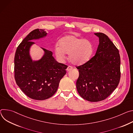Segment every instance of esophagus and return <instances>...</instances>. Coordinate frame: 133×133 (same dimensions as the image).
<instances>
[{
	"label": "esophagus",
	"instance_id": "34e87169",
	"mask_svg": "<svg viewBox=\"0 0 133 133\" xmlns=\"http://www.w3.org/2000/svg\"><path fill=\"white\" fill-rule=\"evenodd\" d=\"M72 69H73V68H72V67L71 66H68V68H67V69H66V71H69L71 70Z\"/></svg>",
	"mask_w": 133,
	"mask_h": 133
}]
</instances>
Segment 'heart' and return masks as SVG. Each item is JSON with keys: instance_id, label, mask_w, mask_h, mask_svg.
<instances>
[{"instance_id": "heart-1", "label": "heart", "mask_w": 133, "mask_h": 133, "mask_svg": "<svg viewBox=\"0 0 133 133\" xmlns=\"http://www.w3.org/2000/svg\"><path fill=\"white\" fill-rule=\"evenodd\" d=\"M54 53L58 61H63L65 54H69L70 62L75 65H82L90 60L94 48L91 42L87 39H82L74 35L63 37L58 42Z\"/></svg>"}]
</instances>
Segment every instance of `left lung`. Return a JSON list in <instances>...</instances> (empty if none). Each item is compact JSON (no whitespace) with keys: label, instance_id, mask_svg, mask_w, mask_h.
<instances>
[{"label":"left lung","instance_id":"obj_1","mask_svg":"<svg viewBox=\"0 0 133 133\" xmlns=\"http://www.w3.org/2000/svg\"><path fill=\"white\" fill-rule=\"evenodd\" d=\"M95 34L99 39L95 55L77 67L79 72L77 91L82 98L91 102L107 98L116 89L121 78L118 50L106 34Z\"/></svg>","mask_w":133,"mask_h":133}]
</instances>
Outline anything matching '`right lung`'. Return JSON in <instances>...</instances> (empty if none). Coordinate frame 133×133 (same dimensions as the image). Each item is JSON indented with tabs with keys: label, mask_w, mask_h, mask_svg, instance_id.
<instances>
[{
	"label": "right lung",
	"mask_w": 133,
	"mask_h": 133,
	"mask_svg": "<svg viewBox=\"0 0 133 133\" xmlns=\"http://www.w3.org/2000/svg\"><path fill=\"white\" fill-rule=\"evenodd\" d=\"M44 29H36L22 41L14 58L15 79L22 91L28 97L43 100L56 92L61 79L66 74V65L58 63L52 51L42 48L44 54L39 60L33 61L29 50L37 39L46 36Z\"/></svg>",
	"instance_id": "add662e5"
}]
</instances>
